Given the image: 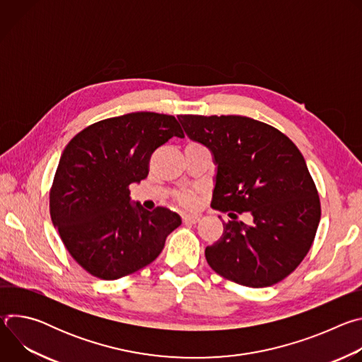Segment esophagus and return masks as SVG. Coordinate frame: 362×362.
I'll list each match as a JSON object with an SVG mask.
<instances>
[{
    "mask_svg": "<svg viewBox=\"0 0 362 362\" xmlns=\"http://www.w3.org/2000/svg\"><path fill=\"white\" fill-rule=\"evenodd\" d=\"M182 219H183V222L185 223H197L199 221H200V218L199 216H196V215H183L182 216Z\"/></svg>",
    "mask_w": 362,
    "mask_h": 362,
    "instance_id": "obj_1",
    "label": "esophagus"
}]
</instances>
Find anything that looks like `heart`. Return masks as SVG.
Instances as JSON below:
<instances>
[{"label":"heart","mask_w":362,"mask_h":362,"mask_svg":"<svg viewBox=\"0 0 362 362\" xmlns=\"http://www.w3.org/2000/svg\"><path fill=\"white\" fill-rule=\"evenodd\" d=\"M179 202L186 206V208H189V206H192L194 203V194L192 192H186V193H182L179 196Z\"/></svg>","instance_id":"1"}]
</instances>
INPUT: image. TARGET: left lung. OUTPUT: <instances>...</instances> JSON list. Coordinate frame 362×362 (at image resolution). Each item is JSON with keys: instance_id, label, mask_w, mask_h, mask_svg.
Listing matches in <instances>:
<instances>
[{"instance_id": "obj_1", "label": "left lung", "mask_w": 362, "mask_h": 362, "mask_svg": "<svg viewBox=\"0 0 362 362\" xmlns=\"http://www.w3.org/2000/svg\"><path fill=\"white\" fill-rule=\"evenodd\" d=\"M189 139L216 165L212 208L229 212L218 242L204 250L221 276L265 288L292 274L311 249L321 203L299 148L278 129L245 116H177ZM247 213L246 226L237 215Z\"/></svg>"}]
</instances>
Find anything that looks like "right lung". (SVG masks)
<instances>
[{"label":"right lung","instance_id":"1","mask_svg":"<svg viewBox=\"0 0 362 362\" xmlns=\"http://www.w3.org/2000/svg\"><path fill=\"white\" fill-rule=\"evenodd\" d=\"M185 137L169 115L129 113L97 122L66 146L49 190V215L73 259L105 281L130 275L160 255L182 219L132 204L129 186L148 175L151 153Z\"/></svg>","mask_w":362,"mask_h":362}]
</instances>
